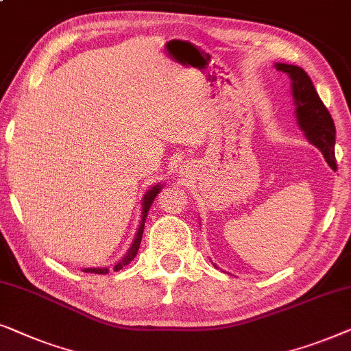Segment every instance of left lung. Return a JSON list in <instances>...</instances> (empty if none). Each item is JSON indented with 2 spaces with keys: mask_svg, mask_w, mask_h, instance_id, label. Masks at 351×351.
I'll list each match as a JSON object with an SVG mask.
<instances>
[{
  "mask_svg": "<svg viewBox=\"0 0 351 351\" xmlns=\"http://www.w3.org/2000/svg\"><path fill=\"white\" fill-rule=\"evenodd\" d=\"M276 69L285 71L292 80V95L295 100V117L299 126L304 129L305 136L316 148L323 152L328 165L335 169L334 147H335V126L329 110L316 93L310 76L300 66L276 64Z\"/></svg>",
  "mask_w": 351,
  "mask_h": 351,
  "instance_id": "1",
  "label": "left lung"
}]
</instances>
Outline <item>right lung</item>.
Listing matches in <instances>:
<instances>
[{
	"mask_svg": "<svg viewBox=\"0 0 351 351\" xmlns=\"http://www.w3.org/2000/svg\"><path fill=\"white\" fill-rule=\"evenodd\" d=\"M160 190H161V186H160V185H155V186H153L152 190H148V193L145 195V198H143L142 222H141V227H138L137 237H136V239H134V243H132L131 249H129L128 254H126V256H124L123 261H121V262H118L117 265L113 267V270H114V271L121 270V268H123L124 265H128V263L131 262L132 258L137 256L138 246H141V241H142V233H143V225H145L147 213H148V209H150V206H152V203H153V199L156 198V195H158V193H160ZM84 271H86V273H99V275H105V273H108V268H86Z\"/></svg>",
	"mask_w": 351,
	"mask_h": 351,
	"instance_id": "obj_1",
	"label": "right lung"
}]
</instances>
